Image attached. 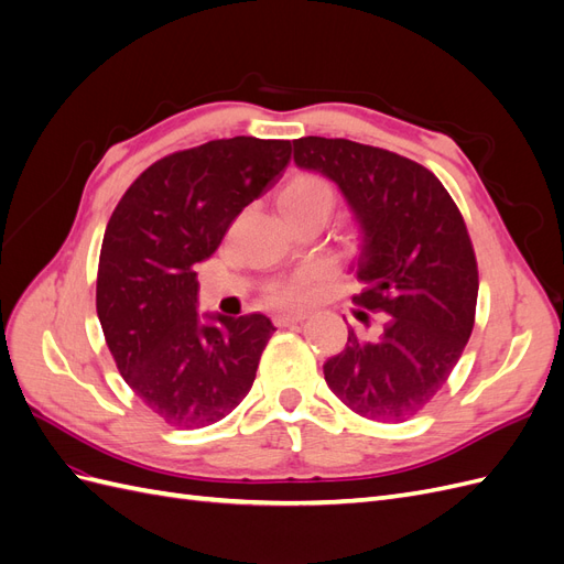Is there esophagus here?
Wrapping results in <instances>:
<instances>
[{
    "label": "esophagus",
    "mask_w": 564,
    "mask_h": 564,
    "mask_svg": "<svg viewBox=\"0 0 564 564\" xmlns=\"http://www.w3.org/2000/svg\"><path fill=\"white\" fill-rule=\"evenodd\" d=\"M303 319H305V313H282V315H275L278 327H292V324H299Z\"/></svg>",
    "instance_id": "1"
}]
</instances>
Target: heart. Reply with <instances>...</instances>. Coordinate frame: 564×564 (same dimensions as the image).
Returning <instances> with one entry per match:
<instances>
[{
  "label": "heart",
  "mask_w": 564,
  "mask_h": 564,
  "mask_svg": "<svg viewBox=\"0 0 564 564\" xmlns=\"http://www.w3.org/2000/svg\"><path fill=\"white\" fill-rule=\"evenodd\" d=\"M334 193L329 183L315 176V174H299L292 181H289L282 193H280V207L282 209H332ZM292 292L289 289H275L272 292V301L275 303H286L292 301Z\"/></svg>",
  "instance_id": "obj_1"
}]
</instances>
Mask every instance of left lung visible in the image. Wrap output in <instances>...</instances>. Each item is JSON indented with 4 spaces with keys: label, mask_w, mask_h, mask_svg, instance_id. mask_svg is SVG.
Returning <instances> with one entry per match:
<instances>
[{
    "label": "left lung",
    "mask_w": 564,
    "mask_h": 564,
    "mask_svg": "<svg viewBox=\"0 0 564 564\" xmlns=\"http://www.w3.org/2000/svg\"><path fill=\"white\" fill-rule=\"evenodd\" d=\"M294 162L344 193L362 230L352 303L379 317L367 336L348 329L324 381L355 414L402 423L447 383L473 332L480 282L464 216L433 172L383 148L303 135Z\"/></svg>",
    "instance_id": "left-lung-1"
}]
</instances>
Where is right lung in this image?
Wrapping results in <instances>:
<instances>
[{
  "label": "right lung",
  "mask_w": 564,
  "mask_h": 564,
  "mask_svg": "<svg viewBox=\"0 0 564 564\" xmlns=\"http://www.w3.org/2000/svg\"><path fill=\"white\" fill-rule=\"evenodd\" d=\"M289 141H209L150 164L115 207L100 247L96 311L117 369L169 425L204 429L253 386L272 322L197 313V263L240 212L282 178Z\"/></svg>",
  "instance_id": "obj_1"
}]
</instances>
